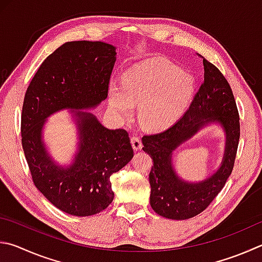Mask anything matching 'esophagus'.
I'll return each mask as SVG.
<instances>
[{"mask_svg": "<svg viewBox=\"0 0 262 262\" xmlns=\"http://www.w3.org/2000/svg\"><path fill=\"white\" fill-rule=\"evenodd\" d=\"M130 142H132V145H133V147H134L135 151H139L142 149V141L139 136L133 135L130 139Z\"/></svg>", "mask_w": 262, "mask_h": 262, "instance_id": "esophagus-1", "label": "esophagus"}]
</instances>
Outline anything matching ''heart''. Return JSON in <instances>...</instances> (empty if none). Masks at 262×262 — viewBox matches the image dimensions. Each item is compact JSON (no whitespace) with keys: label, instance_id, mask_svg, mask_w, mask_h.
<instances>
[{"label":"heart","instance_id":"b5f03b06","mask_svg":"<svg viewBox=\"0 0 262 262\" xmlns=\"http://www.w3.org/2000/svg\"><path fill=\"white\" fill-rule=\"evenodd\" d=\"M192 79L161 57L133 66L123 81L112 80L110 105L127 119L139 106V120L150 129H160L177 120L192 93Z\"/></svg>","mask_w":262,"mask_h":262}]
</instances>
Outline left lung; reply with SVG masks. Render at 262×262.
Returning a JSON list of instances; mask_svg holds the SVG:
<instances>
[{
	"mask_svg": "<svg viewBox=\"0 0 262 262\" xmlns=\"http://www.w3.org/2000/svg\"><path fill=\"white\" fill-rule=\"evenodd\" d=\"M204 82L194 95L187 112L167 129L142 137L143 150L154 166L149 174L150 205L157 214L187 220L202 213L225 187L234 168L241 128L239 116L229 83L204 57ZM217 122L225 130L226 147L222 166L207 179L188 183L181 179L172 166V152L208 123Z\"/></svg>",
	"mask_w": 262,
	"mask_h": 262,
	"instance_id": "obj_1",
	"label": "left lung"
}]
</instances>
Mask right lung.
I'll list each match as a JSON object with an SVG mask.
<instances>
[{"label": "right lung", "instance_id": "1", "mask_svg": "<svg viewBox=\"0 0 262 262\" xmlns=\"http://www.w3.org/2000/svg\"><path fill=\"white\" fill-rule=\"evenodd\" d=\"M116 47L101 41H72L43 60L26 90L21 112V144L33 182L60 211L88 216L110 205L111 175L134 152L125 129H108L93 113L73 111L78 151L70 166L56 164L46 149L47 118L64 108H95L107 97L117 59Z\"/></svg>", "mask_w": 262, "mask_h": 262}]
</instances>
